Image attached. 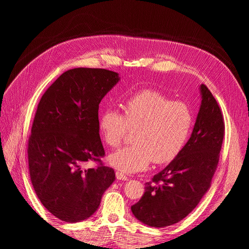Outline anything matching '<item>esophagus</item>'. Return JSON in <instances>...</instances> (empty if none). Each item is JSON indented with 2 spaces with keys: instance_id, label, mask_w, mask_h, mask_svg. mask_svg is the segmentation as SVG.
<instances>
[{
  "instance_id": "34e87169",
  "label": "esophagus",
  "mask_w": 249,
  "mask_h": 249,
  "mask_svg": "<svg viewBox=\"0 0 249 249\" xmlns=\"http://www.w3.org/2000/svg\"><path fill=\"white\" fill-rule=\"evenodd\" d=\"M116 178H117V179H120V180H127V178L125 175H124L123 172H120V171H116Z\"/></svg>"
}]
</instances>
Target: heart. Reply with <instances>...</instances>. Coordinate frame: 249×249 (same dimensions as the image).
I'll return each instance as SVG.
<instances>
[{
	"label": "heart",
	"mask_w": 249,
	"mask_h": 249,
	"mask_svg": "<svg viewBox=\"0 0 249 249\" xmlns=\"http://www.w3.org/2000/svg\"><path fill=\"white\" fill-rule=\"evenodd\" d=\"M124 114L108 108L99 118L104 142L116 148L129 131H133V145L109 157V163L124 173L144 170L150 162H171L182 152L190 136L193 116L183 102L171 101L157 90H143L124 101Z\"/></svg>",
	"instance_id": "heart-1"
}]
</instances>
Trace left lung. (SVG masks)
<instances>
[{
  "label": "left lung",
  "instance_id": "left-lung-1",
  "mask_svg": "<svg viewBox=\"0 0 249 249\" xmlns=\"http://www.w3.org/2000/svg\"><path fill=\"white\" fill-rule=\"evenodd\" d=\"M201 104L190 139L175 159L145 183L131 207L134 216L153 228L172 225L191 213L210 189L219 162L224 120L219 105L201 84Z\"/></svg>",
  "mask_w": 249,
  "mask_h": 249
}]
</instances>
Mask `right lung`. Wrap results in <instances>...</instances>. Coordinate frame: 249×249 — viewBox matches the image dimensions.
Instances as JSON below:
<instances>
[{"mask_svg": "<svg viewBox=\"0 0 249 249\" xmlns=\"http://www.w3.org/2000/svg\"><path fill=\"white\" fill-rule=\"evenodd\" d=\"M118 81L117 72L79 67L41 96L28 141L29 172L37 197L60 220L87 219L114 182V170L101 160L99 105ZM90 160L98 165L85 170Z\"/></svg>", "mask_w": 249, "mask_h": 249, "instance_id": "1", "label": "right lung"}]
</instances>
